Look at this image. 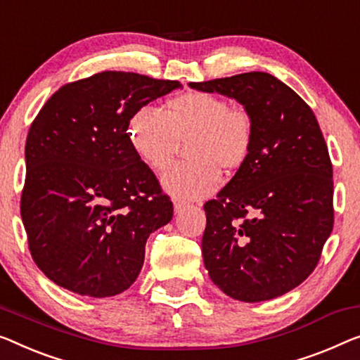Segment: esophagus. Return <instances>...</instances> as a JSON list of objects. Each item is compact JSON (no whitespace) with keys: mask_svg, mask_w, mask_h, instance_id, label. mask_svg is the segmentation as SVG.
<instances>
[{"mask_svg":"<svg viewBox=\"0 0 360 360\" xmlns=\"http://www.w3.org/2000/svg\"><path fill=\"white\" fill-rule=\"evenodd\" d=\"M184 207H186L184 200H181V198H174V212L176 213H179Z\"/></svg>","mask_w":360,"mask_h":360,"instance_id":"1","label":"esophagus"}]
</instances>
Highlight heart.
<instances>
[{"instance_id": "1", "label": "heart", "mask_w": 360, "mask_h": 360, "mask_svg": "<svg viewBox=\"0 0 360 360\" xmlns=\"http://www.w3.org/2000/svg\"><path fill=\"white\" fill-rule=\"evenodd\" d=\"M255 117L244 105L224 96L189 92L168 101L166 112L141 106L127 122V136L139 157L155 171L168 166L189 142L191 162L166 171L162 184L181 198L210 195L221 184V171L234 173L248 162L255 143Z\"/></svg>"}]
</instances>
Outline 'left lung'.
Segmentation results:
<instances>
[{"instance_id": "left-lung-1", "label": "left lung", "mask_w": 360, "mask_h": 360, "mask_svg": "<svg viewBox=\"0 0 360 360\" xmlns=\"http://www.w3.org/2000/svg\"><path fill=\"white\" fill-rule=\"evenodd\" d=\"M189 85L236 98L257 126L248 162L203 205L208 275L244 302L283 296L315 270L333 229V165L317 117L268 72Z\"/></svg>"}]
</instances>
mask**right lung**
<instances>
[{"instance_id":"obj_1","label":"right lung","mask_w":360,"mask_h":360,"mask_svg":"<svg viewBox=\"0 0 360 360\" xmlns=\"http://www.w3.org/2000/svg\"><path fill=\"white\" fill-rule=\"evenodd\" d=\"M178 80L105 71L69 82L32 121L20 217L30 255L58 286L89 297L136 281L150 233L173 202L127 136L132 112Z\"/></svg>"}]
</instances>
